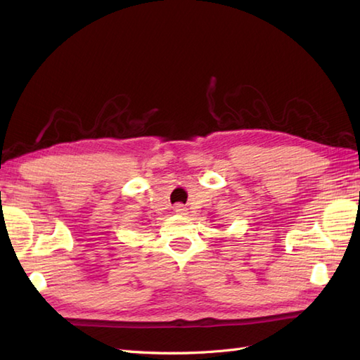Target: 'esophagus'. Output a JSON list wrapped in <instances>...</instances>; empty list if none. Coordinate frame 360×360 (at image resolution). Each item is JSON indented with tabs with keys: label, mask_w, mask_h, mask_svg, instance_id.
I'll use <instances>...</instances> for the list:
<instances>
[{
	"label": "esophagus",
	"mask_w": 360,
	"mask_h": 360,
	"mask_svg": "<svg viewBox=\"0 0 360 360\" xmlns=\"http://www.w3.org/2000/svg\"><path fill=\"white\" fill-rule=\"evenodd\" d=\"M173 209L176 213H179V215H186V212H187V207L184 204H176Z\"/></svg>",
	"instance_id": "34e87169"
}]
</instances>
